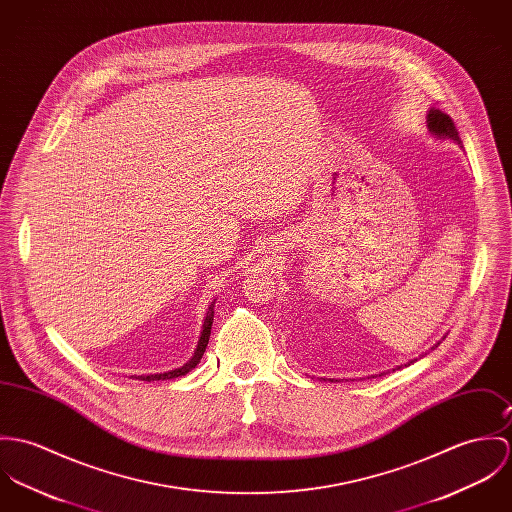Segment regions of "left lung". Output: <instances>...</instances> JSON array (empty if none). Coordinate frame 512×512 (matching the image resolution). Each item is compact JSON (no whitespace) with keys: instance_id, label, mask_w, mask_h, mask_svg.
I'll list each match as a JSON object with an SVG mask.
<instances>
[{"instance_id":"1","label":"left lung","mask_w":512,"mask_h":512,"mask_svg":"<svg viewBox=\"0 0 512 512\" xmlns=\"http://www.w3.org/2000/svg\"><path fill=\"white\" fill-rule=\"evenodd\" d=\"M428 131L432 133V135H436V137H440V139H452L454 143L457 145H461V139H459V133H457V129H455L454 121H452V117L450 115L444 114V112H440V110H430L428 112ZM463 147V145H461ZM434 347H438V343L434 345ZM432 347V349H434ZM416 359H412V361H408V363H404V367H408L410 363H414ZM397 369H402V365H398ZM395 371V369H393ZM383 375V373H381ZM379 375V377H381ZM375 377V375H373ZM326 381V379H324ZM330 381H336V379H330Z\"/></svg>"}]
</instances>
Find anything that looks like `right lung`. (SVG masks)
Here are the masks:
<instances>
[{
    "label": "right lung",
    "mask_w": 512,
    "mask_h": 512,
    "mask_svg": "<svg viewBox=\"0 0 512 512\" xmlns=\"http://www.w3.org/2000/svg\"><path fill=\"white\" fill-rule=\"evenodd\" d=\"M212 322H214V304L208 308V314H206V320H204V326H202V336H200V340H198V347H196L192 359L186 361L182 367L172 369V371H167V373H157V375H141V377H135V379H139V381H149V383H151V381L176 379V377H182V375H186L188 371H192V369L200 363V359H202V355H204V351H206V345H208V340H210V332H212Z\"/></svg>",
    "instance_id": "right-lung-1"
}]
</instances>
